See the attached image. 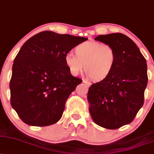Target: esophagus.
<instances>
[{"label": "esophagus", "instance_id": "34e87169", "mask_svg": "<svg viewBox=\"0 0 154 154\" xmlns=\"http://www.w3.org/2000/svg\"><path fill=\"white\" fill-rule=\"evenodd\" d=\"M82 82L85 84V85H86L87 87H90L91 86V84L89 82H88V81H87V80H85V79H83V81H82Z\"/></svg>", "mask_w": 154, "mask_h": 154}]
</instances>
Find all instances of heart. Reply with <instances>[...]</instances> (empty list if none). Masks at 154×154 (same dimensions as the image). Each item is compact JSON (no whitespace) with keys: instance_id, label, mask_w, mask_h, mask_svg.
<instances>
[{"instance_id":"1","label":"heart","mask_w":154,"mask_h":154,"mask_svg":"<svg viewBox=\"0 0 154 154\" xmlns=\"http://www.w3.org/2000/svg\"><path fill=\"white\" fill-rule=\"evenodd\" d=\"M75 54L69 52L65 63L72 75H78L84 69L93 81L100 82L108 77L114 69L116 53L112 45L97 41L85 42L75 49Z\"/></svg>"}]
</instances>
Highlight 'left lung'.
I'll return each mask as SVG.
<instances>
[{"mask_svg": "<svg viewBox=\"0 0 154 154\" xmlns=\"http://www.w3.org/2000/svg\"><path fill=\"white\" fill-rule=\"evenodd\" d=\"M94 40L112 45L116 62L108 77L89 88V113L97 125L116 129L131 123L143 106L146 60L135 42L122 33L100 35Z\"/></svg>", "mask_w": 154, "mask_h": 154, "instance_id": "left-lung-1", "label": "left lung"}]
</instances>
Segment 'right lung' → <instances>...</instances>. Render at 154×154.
Returning <instances> with one entry per match:
<instances>
[{
    "label": "right lung",
    "mask_w": 154,
    "mask_h": 154,
    "mask_svg": "<svg viewBox=\"0 0 154 154\" xmlns=\"http://www.w3.org/2000/svg\"><path fill=\"white\" fill-rule=\"evenodd\" d=\"M87 40L42 31L23 44L10 82L11 104L23 122L45 126L61 119L66 101L82 81L71 75L65 56Z\"/></svg>",
    "instance_id": "1"
}]
</instances>
